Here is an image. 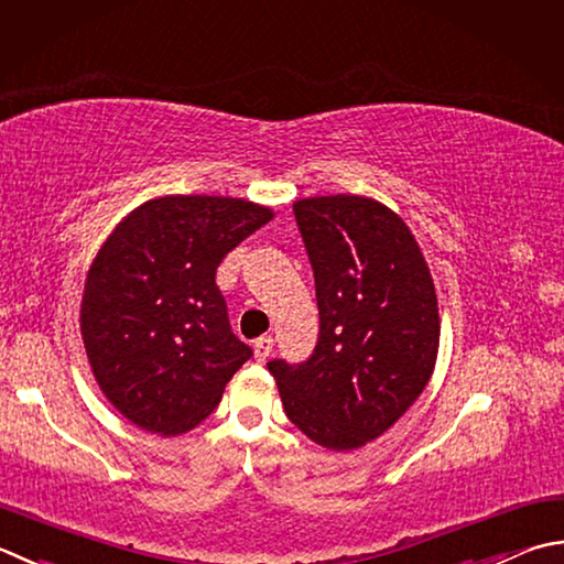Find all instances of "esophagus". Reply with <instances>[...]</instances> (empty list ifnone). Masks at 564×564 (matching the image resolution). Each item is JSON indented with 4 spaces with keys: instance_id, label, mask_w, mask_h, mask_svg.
<instances>
[{
    "instance_id": "34e87169",
    "label": "esophagus",
    "mask_w": 564,
    "mask_h": 564,
    "mask_svg": "<svg viewBox=\"0 0 564 564\" xmlns=\"http://www.w3.org/2000/svg\"><path fill=\"white\" fill-rule=\"evenodd\" d=\"M273 351V337L271 335H263L257 341H253V357L257 361H267Z\"/></svg>"
}]
</instances>
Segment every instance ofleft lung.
Instances as JSON below:
<instances>
[{
	"mask_svg": "<svg viewBox=\"0 0 564 564\" xmlns=\"http://www.w3.org/2000/svg\"><path fill=\"white\" fill-rule=\"evenodd\" d=\"M315 273L319 337L297 367L275 359L289 421L327 449H357L383 435L435 371V283L413 231L364 195L293 203Z\"/></svg>",
	"mask_w": 564,
	"mask_h": 564,
	"instance_id": "1",
	"label": "left lung"
}]
</instances>
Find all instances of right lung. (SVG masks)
Returning <instances> with one entry per match:
<instances>
[{
  "mask_svg": "<svg viewBox=\"0 0 564 564\" xmlns=\"http://www.w3.org/2000/svg\"><path fill=\"white\" fill-rule=\"evenodd\" d=\"M269 219L271 207L241 197L163 195L131 209L99 247L80 335L99 391L129 423L171 437L215 411L251 357L215 273Z\"/></svg>",
  "mask_w": 564,
  "mask_h": 564,
  "instance_id": "1",
  "label": "right lung"
}]
</instances>
